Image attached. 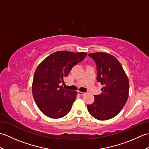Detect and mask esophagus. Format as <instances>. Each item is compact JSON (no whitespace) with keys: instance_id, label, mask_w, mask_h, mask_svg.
Segmentation results:
<instances>
[{"instance_id":"esophagus-1","label":"esophagus","mask_w":149,"mask_h":149,"mask_svg":"<svg viewBox=\"0 0 149 149\" xmlns=\"http://www.w3.org/2000/svg\"><path fill=\"white\" fill-rule=\"evenodd\" d=\"M77 93L79 95H84L85 94V93H84V92H81V91H77Z\"/></svg>"}]
</instances>
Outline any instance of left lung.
Returning <instances> with one entry per match:
<instances>
[{"label":"left lung","mask_w":149,"mask_h":149,"mask_svg":"<svg viewBox=\"0 0 149 149\" xmlns=\"http://www.w3.org/2000/svg\"><path fill=\"white\" fill-rule=\"evenodd\" d=\"M88 56L96 63L97 81L104 85L101 94L94 95L93 104L87 106L88 112L97 120L111 119L118 115L127 102V76L120 62L109 54L95 52Z\"/></svg>","instance_id":"left-lung-1"}]
</instances>
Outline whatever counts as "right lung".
Masks as SVG:
<instances>
[{"label":"right lung","instance_id":"obj_1","mask_svg":"<svg viewBox=\"0 0 149 149\" xmlns=\"http://www.w3.org/2000/svg\"><path fill=\"white\" fill-rule=\"evenodd\" d=\"M86 52L62 50L54 52L41 62L34 74L33 95L40 110L52 118L67 115L76 99L77 91L65 90L61 83L73 66L86 58Z\"/></svg>","mask_w":149,"mask_h":149}]
</instances>
